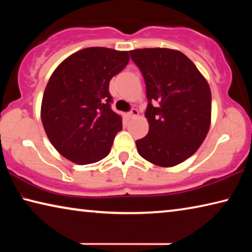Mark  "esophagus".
Instances as JSON below:
<instances>
[{"mask_svg":"<svg viewBox=\"0 0 252 252\" xmlns=\"http://www.w3.org/2000/svg\"><path fill=\"white\" fill-rule=\"evenodd\" d=\"M139 116V111L136 110V109H132L129 113H127V117L129 118H135V117H138Z\"/></svg>","mask_w":252,"mask_h":252,"instance_id":"esophagus-1","label":"esophagus"}]
</instances>
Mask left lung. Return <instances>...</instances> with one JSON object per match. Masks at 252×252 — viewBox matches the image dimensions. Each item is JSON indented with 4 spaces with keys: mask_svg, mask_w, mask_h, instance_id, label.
<instances>
[{
    "mask_svg": "<svg viewBox=\"0 0 252 252\" xmlns=\"http://www.w3.org/2000/svg\"><path fill=\"white\" fill-rule=\"evenodd\" d=\"M147 85L149 132L136 140L143 159L171 168L190 158L206 139L211 125V91L191 60L167 48L130 51ZM159 101L160 106L152 103Z\"/></svg>",
    "mask_w": 252,
    "mask_h": 252,
    "instance_id": "left-lung-1",
    "label": "left lung"
}]
</instances>
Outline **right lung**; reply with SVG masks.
I'll list each match as a JSON object with an SVG mask.
<instances>
[{
  "label": "right lung",
  "mask_w": 252,
  "mask_h": 252,
  "mask_svg": "<svg viewBox=\"0 0 252 252\" xmlns=\"http://www.w3.org/2000/svg\"><path fill=\"white\" fill-rule=\"evenodd\" d=\"M127 51L82 49L60 63L46 84L42 125L60 155L90 164L109 155L122 118L111 109L110 80L129 63Z\"/></svg>",
  "instance_id": "right-lung-1"
}]
</instances>
